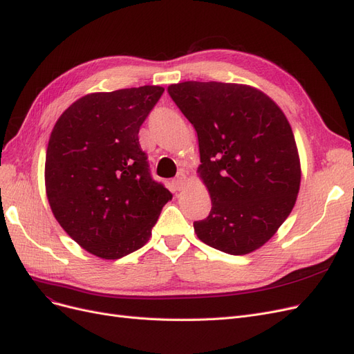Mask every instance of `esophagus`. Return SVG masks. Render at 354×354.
<instances>
[{
  "instance_id": "34e87169",
  "label": "esophagus",
  "mask_w": 354,
  "mask_h": 354,
  "mask_svg": "<svg viewBox=\"0 0 354 354\" xmlns=\"http://www.w3.org/2000/svg\"><path fill=\"white\" fill-rule=\"evenodd\" d=\"M186 180H187V177H186L185 173H178L177 177H176L174 181H173V185H174L176 190H180L181 187H183V185L186 183Z\"/></svg>"
}]
</instances>
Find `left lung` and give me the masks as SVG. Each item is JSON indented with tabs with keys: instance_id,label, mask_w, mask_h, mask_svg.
Instances as JSON below:
<instances>
[{
	"instance_id": "left-lung-1",
	"label": "left lung",
	"mask_w": 354,
	"mask_h": 354,
	"mask_svg": "<svg viewBox=\"0 0 354 354\" xmlns=\"http://www.w3.org/2000/svg\"><path fill=\"white\" fill-rule=\"evenodd\" d=\"M168 93L195 127L211 196L208 217L194 223L198 238L232 255L259 250L292 211L301 181L286 116L250 85L186 81Z\"/></svg>"
}]
</instances>
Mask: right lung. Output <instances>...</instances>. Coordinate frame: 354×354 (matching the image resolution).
Wrapping results in <instances>:
<instances>
[{
    "mask_svg": "<svg viewBox=\"0 0 354 354\" xmlns=\"http://www.w3.org/2000/svg\"><path fill=\"white\" fill-rule=\"evenodd\" d=\"M158 85L93 93L53 128L46 190L56 220L85 251L104 260L149 241L173 195L151 176L138 131L162 95Z\"/></svg>",
    "mask_w": 354,
    "mask_h": 354,
    "instance_id": "add662e5",
    "label": "right lung"
}]
</instances>
